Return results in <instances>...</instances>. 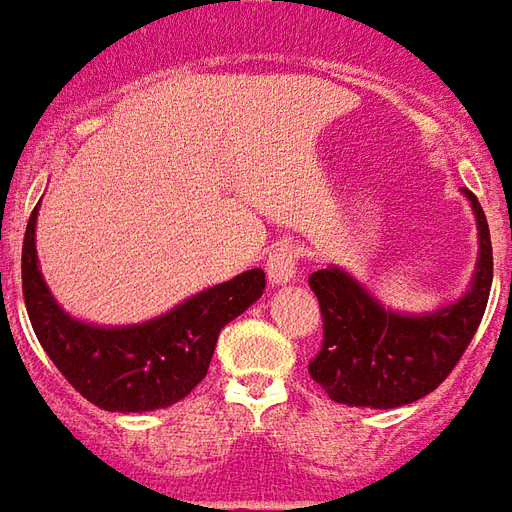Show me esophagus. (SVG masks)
<instances>
[{
  "label": "esophagus",
  "instance_id": "1",
  "mask_svg": "<svg viewBox=\"0 0 512 512\" xmlns=\"http://www.w3.org/2000/svg\"><path fill=\"white\" fill-rule=\"evenodd\" d=\"M296 266H299V246L290 244H277L268 252V282L271 285H288L290 279L296 277Z\"/></svg>",
  "mask_w": 512,
  "mask_h": 512
}]
</instances>
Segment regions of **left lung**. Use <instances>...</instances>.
I'll return each instance as SVG.
<instances>
[{
    "label": "left lung",
    "mask_w": 512,
    "mask_h": 512,
    "mask_svg": "<svg viewBox=\"0 0 512 512\" xmlns=\"http://www.w3.org/2000/svg\"><path fill=\"white\" fill-rule=\"evenodd\" d=\"M477 219V268L469 290L447 307L425 315H400L378 304L365 285L343 268L310 274L323 318V343L310 362V376L334 403L365 408L408 406L430 395L461 362L483 321L494 252L491 233L472 191L463 189Z\"/></svg>",
    "instance_id": "left-lung-1"
}]
</instances>
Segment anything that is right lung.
Wrapping results in <instances>:
<instances>
[{"label": "right lung", "mask_w": 512, "mask_h": 512, "mask_svg": "<svg viewBox=\"0 0 512 512\" xmlns=\"http://www.w3.org/2000/svg\"><path fill=\"white\" fill-rule=\"evenodd\" d=\"M38 208L21 249V288L38 343L68 384L104 411L167 408L200 384L219 332L266 290L260 268L191 296L175 310L134 326H93L71 318L43 282L35 249Z\"/></svg>", "instance_id": "add662e5"}]
</instances>
